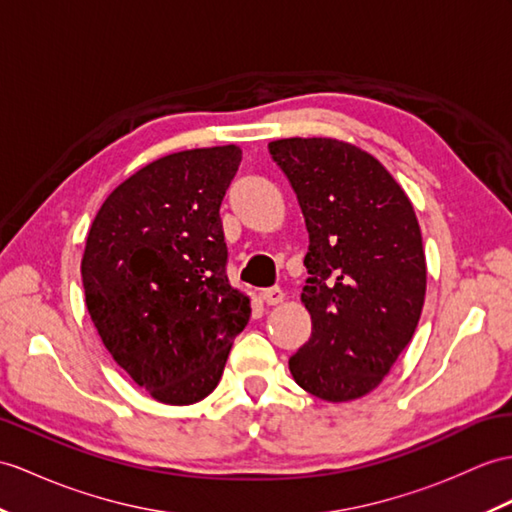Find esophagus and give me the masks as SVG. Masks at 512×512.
Returning <instances> with one entry per match:
<instances>
[{
  "label": "esophagus",
  "instance_id": "34e87169",
  "mask_svg": "<svg viewBox=\"0 0 512 512\" xmlns=\"http://www.w3.org/2000/svg\"><path fill=\"white\" fill-rule=\"evenodd\" d=\"M283 290L279 288V285H275V288H268L261 292V299H264L266 305H279L283 301Z\"/></svg>",
  "mask_w": 512,
  "mask_h": 512
}]
</instances>
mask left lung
Instances as JSON below:
<instances>
[{
    "mask_svg": "<svg viewBox=\"0 0 512 512\" xmlns=\"http://www.w3.org/2000/svg\"><path fill=\"white\" fill-rule=\"evenodd\" d=\"M268 150L310 233L301 301L312 336L290 373L318 399L364 397L408 347L423 310L425 253L412 202L382 163L344 141L292 137Z\"/></svg>",
    "mask_w": 512,
    "mask_h": 512,
    "instance_id": "left-lung-1",
    "label": "left lung"
}]
</instances>
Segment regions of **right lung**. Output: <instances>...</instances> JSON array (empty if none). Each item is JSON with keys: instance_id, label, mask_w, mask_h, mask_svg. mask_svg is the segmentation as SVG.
I'll use <instances>...</instances> for the list:
<instances>
[{"instance_id": "obj_1", "label": "right lung", "mask_w": 512, "mask_h": 512, "mask_svg": "<svg viewBox=\"0 0 512 512\" xmlns=\"http://www.w3.org/2000/svg\"><path fill=\"white\" fill-rule=\"evenodd\" d=\"M237 146L174 152L113 189L87 235V310L113 360L170 406L218 386L251 296L227 277L220 205Z\"/></svg>"}]
</instances>
